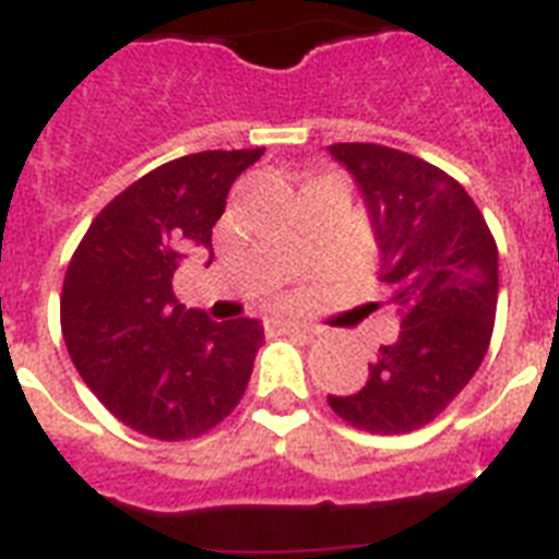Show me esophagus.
Here are the masks:
<instances>
[{"mask_svg":"<svg viewBox=\"0 0 559 559\" xmlns=\"http://www.w3.org/2000/svg\"><path fill=\"white\" fill-rule=\"evenodd\" d=\"M270 328L275 333H301V336H313V333H316V328H310V324L289 322V319H275Z\"/></svg>","mask_w":559,"mask_h":559,"instance_id":"1","label":"esophagus"}]
</instances>
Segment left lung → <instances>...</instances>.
<instances>
[{
  "mask_svg": "<svg viewBox=\"0 0 559 559\" xmlns=\"http://www.w3.org/2000/svg\"><path fill=\"white\" fill-rule=\"evenodd\" d=\"M331 153L366 193L400 333L377 350L357 394H331L328 403L371 435L415 432L459 397L485 359L499 298L496 240L469 193L429 162L368 142L331 144Z\"/></svg>",
  "mask_w": 559,
  "mask_h": 559,
  "instance_id": "obj_1",
  "label": "left lung"
}]
</instances>
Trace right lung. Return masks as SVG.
Listing matches in <instances>:
<instances>
[{"label":"right lung","mask_w":559,"mask_h":559,"mask_svg":"<svg viewBox=\"0 0 559 559\" xmlns=\"http://www.w3.org/2000/svg\"><path fill=\"white\" fill-rule=\"evenodd\" d=\"M261 156L254 147L165 162L104 205L69 261L60 293L69 357L95 397L147 438L211 432L249 385L263 328L186 310L174 272L186 249H211L228 188Z\"/></svg>","instance_id":"right-lung-1"}]
</instances>
